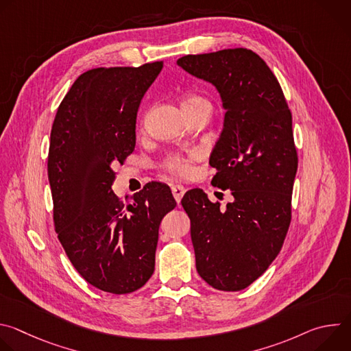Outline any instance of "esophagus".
<instances>
[{
    "instance_id": "esophagus-1",
    "label": "esophagus",
    "mask_w": 351,
    "mask_h": 351,
    "mask_svg": "<svg viewBox=\"0 0 351 351\" xmlns=\"http://www.w3.org/2000/svg\"><path fill=\"white\" fill-rule=\"evenodd\" d=\"M184 191H186V189L182 184H173L172 186V194H173L175 199H176V203H180V199H182Z\"/></svg>"
}]
</instances>
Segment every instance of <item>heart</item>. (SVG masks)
<instances>
[{
	"label": "heart",
	"mask_w": 351,
	"mask_h": 351,
	"mask_svg": "<svg viewBox=\"0 0 351 351\" xmlns=\"http://www.w3.org/2000/svg\"><path fill=\"white\" fill-rule=\"evenodd\" d=\"M198 107H208L210 108V103L208 99L197 95V94H191L183 98L182 101V110L187 111V110H194ZM199 158V153L193 152L189 156H182V154H169L161 164V168L169 173L173 175L176 178H189L193 175L194 172V161H197Z\"/></svg>",
	"instance_id": "1"
}]
</instances>
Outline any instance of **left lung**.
<instances>
[{
    "label": "left lung",
    "mask_w": 351,
    "mask_h": 351,
    "mask_svg": "<svg viewBox=\"0 0 351 351\" xmlns=\"http://www.w3.org/2000/svg\"><path fill=\"white\" fill-rule=\"evenodd\" d=\"M178 65L213 83L226 110L210 165L211 184L229 189L232 203L221 207L202 189L182 198L197 272L214 289L243 290L276 258L290 226L298 165L291 112L276 76L252 49L184 56Z\"/></svg>",
    "instance_id": "1"
}]
</instances>
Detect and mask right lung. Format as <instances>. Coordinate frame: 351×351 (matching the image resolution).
<instances>
[{
  "label": "right lung",
  "mask_w": 351,
  "mask_h": 351,
  "mask_svg": "<svg viewBox=\"0 0 351 351\" xmlns=\"http://www.w3.org/2000/svg\"><path fill=\"white\" fill-rule=\"evenodd\" d=\"M162 66L157 61L82 73L51 129L47 168L56 232L82 278L112 294L136 291L152 278L160 223L176 207L161 182L147 183L128 204L111 189L114 167L134 152L141 98Z\"/></svg>",
  "instance_id": "right-lung-1"
}]
</instances>
